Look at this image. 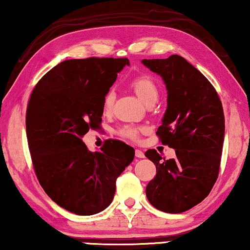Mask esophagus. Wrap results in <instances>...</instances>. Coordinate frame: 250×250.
Listing matches in <instances>:
<instances>
[{
  "label": "esophagus",
  "mask_w": 250,
  "mask_h": 250,
  "mask_svg": "<svg viewBox=\"0 0 250 250\" xmlns=\"http://www.w3.org/2000/svg\"><path fill=\"white\" fill-rule=\"evenodd\" d=\"M135 157H136V158H144L143 151L136 149V150H135Z\"/></svg>",
  "instance_id": "esophagus-1"
}]
</instances>
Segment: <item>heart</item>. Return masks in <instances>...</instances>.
<instances>
[{
    "instance_id": "heart-1",
    "label": "heart",
    "mask_w": 250,
    "mask_h": 250,
    "mask_svg": "<svg viewBox=\"0 0 250 250\" xmlns=\"http://www.w3.org/2000/svg\"><path fill=\"white\" fill-rule=\"evenodd\" d=\"M129 85L135 91V93L139 96V98L143 101V103H151V101H155L159 96V89L157 83L154 82L150 75L147 74H140L137 77L133 78ZM115 99V95L113 90H108L104 93L103 99V108L104 110L108 113L110 111L111 107H113ZM141 128L134 125H124L123 127L118 129V134L124 139L128 140H136L139 137Z\"/></svg>"
}]
</instances>
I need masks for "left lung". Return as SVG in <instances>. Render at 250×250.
<instances>
[{
	"label": "left lung",
	"instance_id": "left-lung-1",
	"mask_svg": "<svg viewBox=\"0 0 250 250\" xmlns=\"http://www.w3.org/2000/svg\"><path fill=\"white\" fill-rule=\"evenodd\" d=\"M142 63L161 75L167 86L168 107L157 135L176 152L169 160L154 149L146 152L157 168L146 197L162 212L182 213L201 203L218 179L224 140L222 103L211 82L182 56Z\"/></svg>",
	"mask_w": 250,
	"mask_h": 250
}]
</instances>
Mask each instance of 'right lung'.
<instances>
[{"mask_svg":"<svg viewBox=\"0 0 250 250\" xmlns=\"http://www.w3.org/2000/svg\"><path fill=\"white\" fill-rule=\"evenodd\" d=\"M127 59L67 60L32 90L26 113L31 161L39 184L57 205L79 215L107 208L116 179L134 159L132 146L108 140L88 151L81 137L100 127L103 99Z\"/></svg>","mask_w":250,"mask_h":250,"instance_id":"obj_1","label":"right lung"}]
</instances>
